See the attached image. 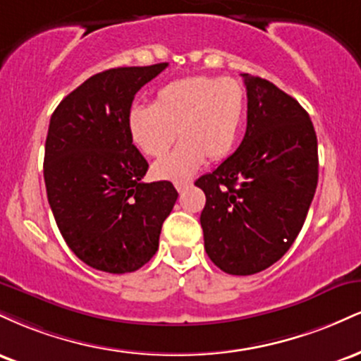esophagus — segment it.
Instances as JSON below:
<instances>
[{
  "instance_id": "esophagus-1",
  "label": "esophagus",
  "mask_w": 361,
  "mask_h": 361,
  "mask_svg": "<svg viewBox=\"0 0 361 361\" xmlns=\"http://www.w3.org/2000/svg\"><path fill=\"white\" fill-rule=\"evenodd\" d=\"M188 186H192V181H176L175 183V188L178 190L180 193H183Z\"/></svg>"
}]
</instances>
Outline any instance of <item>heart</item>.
I'll return each instance as SVG.
<instances>
[{
	"label": "heart",
	"instance_id": "heart-1",
	"mask_svg": "<svg viewBox=\"0 0 361 361\" xmlns=\"http://www.w3.org/2000/svg\"><path fill=\"white\" fill-rule=\"evenodd\" d=\"M246 122V91L233 78L190 76L157 90L152 105L127 111V132L142 154L159 157L176 137L181 142L152 166V176L185 181L204 164L233 152Z\"/></svg>",
	"mask_w": 361,
	"mask_h": 361
}]
</instances>
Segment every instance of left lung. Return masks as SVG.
Segmentation results:
<instances>
[{
    "label": "left lung",
    "instance_id": "8db88e82",
    "mask_svg": "<svg viewBox=\"0 0 361 361\" xmlns=\"http://www.w3.org/2000/svg\"><path fill=\"white\" fill-rule=\"evenodd\" d=\"M247 126L233 156L195 181L205 193V251L229 275L276 263L299 235L319 176L317 137L300 103L261 78L243 74Z\"/></svg>",
    "mask_w": 361,
    "mask_h": 361
}]
</instances>
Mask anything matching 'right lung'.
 <instances>
[{
  "label": "right lung",
  "instance_id": "right-lung-1",
  "mask_svg": "<svg viewBox=\"0 0 361 361\" xmlns=\"http://www.w3.org/2000/svg\"><path fill=\"white\" fill-rule=\"evenodd\" d=\"M168 62L94 74L54 110L45 139L49 205L66 244L106 273L139 270L156 255L178 192L144 183L149 168L127 132L135 93Z\"/></svg>",
  "mask_w": 361,
  "mask_h": 361
}]
</instances>
